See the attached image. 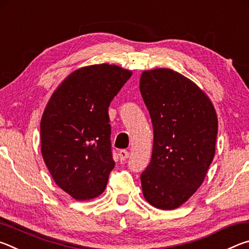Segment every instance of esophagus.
I'll list each match as a JSON object with an SVG mask.
<instances>
[{
	"instance_id": "34e87169",
	"label": "esophagus",
	"mask_w": 249,
	"mask_h": 249,
	"mask_svg": "<svg viewBox=\"0 0 249 249\" xmlns=\"http://www.w3.org/2000/svg\"><path fill=\"white\" fill-rule=\"evenodd\" d=\"M119 157L121 159V161H124V160H126V159L129 157V153H128L127 150L122 149V150L119 151Z\"/></svg>"
}]
</instances>
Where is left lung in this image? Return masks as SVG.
<instances>
[{
  "mask_svg": "<svg viewBox=\"0 0 249 249\" xmlns=\"http://www.w3.org/2000/svg\"><path fill=\"white\" fill-rule=\"evenodd\" d=\"M140 90L154 129L142 195L155 208L174 210L200 188L214 158L216 112L195 82L171 69L144 71Z\"/></svg>",
  "mask_w": 249,
  "mask_h": 249,
  "instance_id": "1",
  "label": "left lung"
}]
</instances>
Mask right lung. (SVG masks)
<instances>
[{
    "label": "right lung",
    "mask_w": 249,
    "mask_h": 249,
    "mask_svg": "<svg viewBox=\"0 0 249 249\" xmlns=\"http://www.w3.org/2000/svg\"><path fill=\"white\" fill-rule=\"evenodd\" d=\"M132 71L115 65L83 67L50 98L40 122L44 161L59 188L75 200L99 196L115 166L108 107Z\"/></svg>",
    "instance_id": "add662e5"
}]
</instances>
